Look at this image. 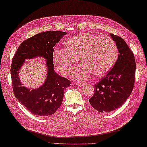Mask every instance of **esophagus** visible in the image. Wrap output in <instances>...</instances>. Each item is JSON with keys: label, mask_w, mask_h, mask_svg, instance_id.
I'll return each instance as SVG.
<instances>
[{"label": "esophagus", "mask_w": 147, "mask_h": 147, "mask_svg": "<svg viewBox=\"0 0 147 147\" xmlns=\"http://www.w3.org/2000/svg\"><path fill=\"white\" fill-rule=\"evenodd\" d=\"M84 84V83H78V85L79 86H83Z\"/></svg>", "instance_id": "34e87169"}]
</instances>
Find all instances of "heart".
I'll list each match as a JSON object with an SVG mask.
<instances>
[{
    "instance_id": "obj_1",
    "label": "heart",
    "mask_w": 147,
    "mask_h": 147,
    "mask_svg": "<svg viewBox=\"0 0 147 147\" xmlns=\"http://www.w3.org/2000/svg\"><path fill=\"white\" fill-rule=\"evenodd\" d=\"M117 55V46L111 38L85 33L68 39L65 49L55 48L53 59L60 73L65 76L79 58L81 64L73 69L71 76L75 80L83 81L93 74L105 76L114 65Z\"/></svg>"
}]
</instances>
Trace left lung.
I'll use <instances>...</instances> for the list:
<instances>
[{
  "label": "left lung",
  "instance_id": "1",
  "mask_svg": "<svg viewBox=\"0 0 147 147\" xmlns=\"http://www.w3.org/2000/svg\"><path fill=\"white\" fill-rule=\"evenodd\" d=\"M119 51L118 58L106 76L94 85V94L89 102L100 112L116 110L130 96L134 85L136 62L134 55L127 44L119 36L110 33Z\"/></svg>",
  "mask_w": 147,
  "mask_h": 147
}]
</instances>
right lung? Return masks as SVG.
I'll return each mask as SVG.
<instances>
[{"instance_id":"1","label":"right lung","mask_w":147,"mask_h":147,"mask_svg":"<svg viewBox=\"0 0 147 147\" xmlns=\"http://www.w3.org/2000/svg\"><path fill=\"white\" fill-rule=\"evenodd\" d=\"M61 31H48L30 37L20 44L12 59L11 75L13 91L28 111L34 115L49 116L61 107L64 91L71 82L54 71L53 50L61 38L66 35ZM41 56L47 59V77L42 86L31 91L23 87L18 77L19 69L26 59Z\"/></svg>"}]
</instances>
